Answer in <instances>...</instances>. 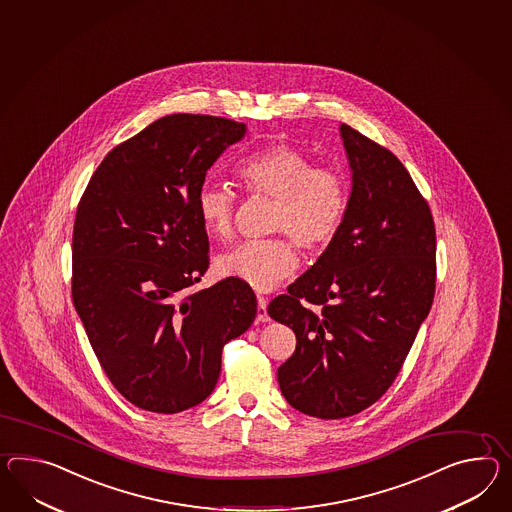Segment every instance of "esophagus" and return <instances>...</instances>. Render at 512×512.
Wrapping results in <instances>:
<instances>
[{
    "label": "esophagus",
    "mask_w": 512,
    "mask_h": 512,
    "mask_svg": "<svg viewBox=\"0 0 512 512\" xmlns=\"http://www.w3.org/2000/svg\"><path fill=\"white\" fill-rule=\"evenodd\" d=\"M257 320L259 322H270V316H268V311H266V300L262 296L257 298Z\"/></svg>",
    "instance_id": "1"
}]
</instances>
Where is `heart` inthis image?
<instances>
[{
    "label": "heart",
    "mask_w": 512,
    "mask_h": 512,
    "mask_svg": "<svg viewBox=\"0 0 512 512\" xmlns=\"http://www.w3.org/2000/svg\"><path fill=\"white\" fill-rule=\"evenodd\" d=\"M251 198L275 200L272 233L292 237L307 251L325 248L348 211L346 177L331 166H316L311 155L288 144L251 153L237 168ZM198 216L209 237L225 240L235 231V194L224 185H203ZM287 237L250 240L216 259L222 277L266 292L298 268V251Z\"/></svg>",
    "instance_id": "heart-1"
}]
</instances>
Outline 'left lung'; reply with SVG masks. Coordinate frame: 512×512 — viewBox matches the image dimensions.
<instances>
[{"label":"left lung","mask_w":512,"mask_h":512,"mask_svg":"<svg viewBox=\"0 0 512 512\" xmlns=\"http://www.w3.org/2000/svg\"><path fill=\"white\" fill-rule=\"evenodd\" d=\"M351 168L348 211L318 261L268 305L296 333L277 370L288 403L338 420L368 409L398 377L435 298L437 235L398 157L340 125Z\"/></svg>","instance_id":"obj_1"}]
</instances>
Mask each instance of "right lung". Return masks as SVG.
Segmentation results:
<instances>
[{"label": "right lung", "mask_w": 512, "mask_h": 512, "mask_svg": "<svg viewBox=\"0 0 512 512\" xmlns=\"http://www.w3.org/2000/svg\"><path fill=\"white\" fill-rule=\"evenodd\" d=\"M246 125L170 114L118 144L90 177L72 238V298L103 372L127 401L174 414L211 396L222 349L253 324L248 285L185 296L209 268L198 192Z\"/></svg>", "instance_id": "1"}]
</instances>
